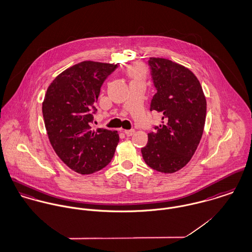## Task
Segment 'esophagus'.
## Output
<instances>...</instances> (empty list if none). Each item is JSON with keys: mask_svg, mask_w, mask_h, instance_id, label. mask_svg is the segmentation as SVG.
<instances>
[{"mask_svg": "<svg viewBox=\"0 0 252 252\" xmlns=\"http://www.w3.org/2000/svg\"><path fill=\"white\" fill-rule=\"evenodd\" d=\"M125 133L126 136H132L135 133L134 129H128V130H125Z\"/></svg>", "mask_w": 252, "mask_h": 252, "instance_id": "1", "label": "esophagus"}]
</instances>
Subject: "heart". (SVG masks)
I'll list each match as a JSON object with an SVG mask.
<instances>
[{
    "label": "heart",
    "mask_w": 252,
    "mask_h": 252,
    "mask_svg": "<svg viewBox=\"0 0 252 252\" xmlns=\"http://www.w3.org/2000/svg\"><path fill=\"white\" fill-rule=\"evenodd\" d=\"M130 74L134 78H140L144 75V67L141 64H135L130 68Z\"/></svg>",
    "instance_id": "b5f03b06"
}]
</instances>
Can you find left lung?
Returning a JSON list of instances; mask_svg holds the SVG:
<instances>
[{
    "mask_svg": "<svg viewBox=\"0 0 252 252\" xmlns=\"http://www.w3.org/2000/svg\"><path fill=\"white\" fill-rule=\"evenodd\" d=\"M152 77L158 92L151 110L161 115L157 133H148L141 149L146 164L164 174L185 167L202 138L207 101L194 73L188 67L164 58H150Z\"/></svg>",
    "mask_w": 252,
    "mask_h": 252,
    "instance_id": "left-lung-1",
    "label": "left lung"
}]
</instances>
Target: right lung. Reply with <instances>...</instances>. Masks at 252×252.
Listing matches in <instances>:
<instances>
[{"label": "right lung", "instance_id": "obj_1", "mask_svg": "<svg viewBox=\"0 0 252 252\" xmlns=\"http://www.w3.org/2000/svg\"><path fill=\"white\" fill-rule=\"evenodd\" d=\"M118 64L84 61L60 73L47 88L42 114L51 146L74 172L93 174L105 167L119 143L116 130L93 129L101 85Z\"/></svg>", "mask_w": 252, "mask_h": 252}]
</instances>
